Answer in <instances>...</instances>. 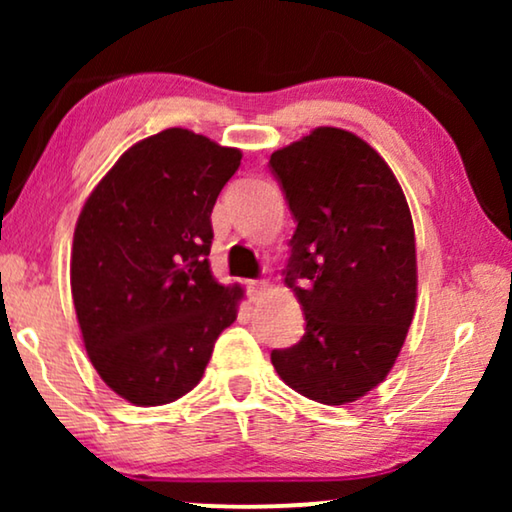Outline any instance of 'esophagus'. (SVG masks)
<instances>
[{"mask_svg": "<svg viewBox=\"0 0 512 512\" xmlns=\"http://www.w3.org/2000/svg\"><path fill=\"white\" fill-rule=\"evenodd\" d=\"M268 289V282H247V293H249V300H261V296Z\"/></svg>", "mask_w": 512, "mask_h": 512, "instance_id": "1", "label": "esophagus"}]
</instances>
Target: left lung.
<instances>
[{"label":"left lung","instance_id":"left-lung-1","mask_svg":"<svg viewBox=\"0 0 512 512\" xmlns=\"http://www.w3.org/2000/svg\"><path fill=\"white\" fill-rule=\"evenodd\" d=\"M270 170L298 223L284 282L305 312V335L272 349V366L312 401H359L394 368L415 314L408 200L380 153L340 128L275 151Z\"/></svg>","mask_w":512,"mask_h":512}]
</instances>
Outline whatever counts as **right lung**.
<instances>
[{"mask_svg":"<svg viewBox=\"0 0 512 512\" xmlns=\"http://www.w3.org/2000/svg\"><path fill=\"white\" fill-rule=\"evenodd\" d=\"M242 151L167 128L130 146L83 205L72 298L83 345L109 389L165 405L202 380L237 319L242 286L209 270L212 209Z\"/></svg>","mask_w":512,"mask_h":512,"instance_id":"1","label":"right lung"}]
</instances>
